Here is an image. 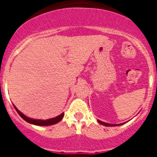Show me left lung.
<instances>
[{
  "label": "left lung",
  "instance_id": "8db88e82",
  "mask_svg": "<svg viewBox=\"0 0 157 157\" xmlns=\"http://www.w3.org/2000/svg\"><path fill=\"white\" fill-rule=\"evenodd\" d=\"M98 122L100 123V124H101V125H103V126H105V127H116V126L123 125V124L126 123H120V124H111V123H105V122H102L99 120H98Z\"/></svg>",
  "mask_w": 157,
  "mask_h": 157
}]
</instances>
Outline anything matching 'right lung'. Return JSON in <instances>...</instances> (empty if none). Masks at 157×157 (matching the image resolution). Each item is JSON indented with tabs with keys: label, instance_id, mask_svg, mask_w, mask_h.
<instances>
[{
	"label": "right lung",
	"instance_id": "1",
	"mask_svg": "<svg viewBox=\"0 0 157 157\" xmlns=\"http://www.w3.org/2000/svg\"><path fill=\"white\" fill-rule=\"evenodd\" d=\"M14 108H15V109L16 110V112H18V114L21 116V117L23 118L25 121H27V123H31V124H34V125H37V126L53 125V124H56V123H59V122L62 119H63V116H64V113L63 112V113H61V114L59 115V116H56V117L52 118V119H48V120H36V119H32V118H30V117H28V116H25V115L23 114V113H22V112L19 110V109H17V108H16L15 105H14Z\"/></svg>",
	"mask_w": 157,
	"mask_h": 157
}]
</instances>
